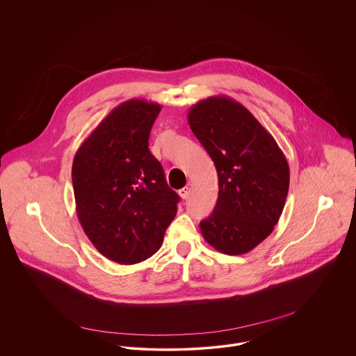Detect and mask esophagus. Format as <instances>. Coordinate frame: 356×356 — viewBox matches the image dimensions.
<instances>
[{
    "mask_svg": "<svg viewBox=\"0 0 356 356\" xmlns=\"http://www.w3.org/2000/svg\"><path fill=\"white\" fill-rule=\"evenodd\" d=\"M179 196L185 200V199H188L189 197V195H191V188H188V186H185V188H182V189H179Z\"/></svg>",
    "mask_w": 356,
    "mask_h": 356,
    "instance_id": "1",
    "label": "esophagus"
}]
</instances>
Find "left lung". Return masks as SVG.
<instances>
[{
	"instance_id": "left-lung-1",
	"label": "left lung",
	"mask_w": 356,
	"mask_h": 356,
	"mask_svg": "<svg viewBox=\"0 0 356 356\" xmlns=\"http://www.w3.org/2000/svg\"><path fill=\"white\" fill-rule=\"evenodd\" d=\"M188 122L218 172V202L200 222L204 240L222 254H247L280 220L289 191L286 157L254 115L230 97L195 104Z\"/></svg>"
}]
</instances>
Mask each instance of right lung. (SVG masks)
<instances>
[{"instance_id":"add662e5","label":"right lung","mask_w":356,"mask_h":356,"mask_svg":"<svg viewBox=\"0 0 356 356\" xmlns=\"http://www.w3.org/2000/svg\"><path fill=\"white\" fill-rule=\"evenodd\" d=\"M157 102L131 99L113 108L75 153L76 215L96 250L119 264L151 257L177 215L179 196L168 188L149 152Z\"/></svg>"}]
</instances>
